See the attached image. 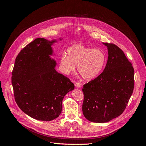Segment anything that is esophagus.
<instances>
[{
  "label": "esophagus",
  "mask_w": 146,
  "mask_h": 146,
  "mask_svg": "<svg viewBox=\"0 0 146 146\" xmlns=\"http://www.w3.org/2000/svg\"><path fill=\"white\" fill-rule=\"evenodd\" d=\"M75 86L77 88H79L81 86V83L79 82H76V83H75Z\"/></svg>",
  "instance_id": "1"
}]
</instances>
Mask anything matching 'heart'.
Wrapping results in <instances>:
<instances>
[{"mask_svg":"<svg viewBox=\"0 0 146 146\" xmlns=\"http://www.w3.org/2000/svg\"><path fill=\"white\" fill-rule=\"evenodd\" d=\"M68 54L64 53L61 56L60 65L63 72L69 74L74 72L77 65L78 73L86 80L98 76L106 61V56L102 50L82 44L69 47Z\"/></svg>","mask_w":146,"mask_h":146,"instance_id":"obj_1","label":"heart"}]
</instances>
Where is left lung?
Returning <instances> with one entry per match:
<instances>
[{"label": "left lung", "mask_w": 146, "mask_h": 146, "mask_svg": "<svg viewBox=\"0 0 146 146\" xmlns=\"http://www.w3.org/2000/svg\"><path fill=\"white\" fill-rule=\"evenodd\" d=\"M107 46L108 58L104 71L83 85V115L88 121L107 122L124 111L134 89V69L116 44Z\"/></svg>", "instance_id": "1"}]
</instances>
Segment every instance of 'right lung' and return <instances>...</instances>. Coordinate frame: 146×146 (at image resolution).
<instances>
[{
  "mask_svg": "<svg viewBox=\"0 0 146 146\" xmlns=\"http://www.w3.org/2000/svg\"><path fill=\"white\" fill-rule=\"evenodd\" d=\"M55 42L36 38L16 56L11 83L19 108L36 120L50 121L62 110L65 95L74 89L67 77L56 71V62L50 58Z\"/></svg>",
  "mask_w": 146,
  "mask_h": 146,
  "instance_id": "right-lung-1",
  "label": "right lung"
}]
</instances>
